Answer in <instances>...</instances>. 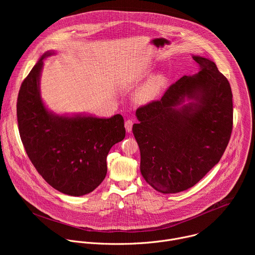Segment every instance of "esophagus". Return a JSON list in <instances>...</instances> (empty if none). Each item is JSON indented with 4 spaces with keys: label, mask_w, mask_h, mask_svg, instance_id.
<instances>
[{
    "label": "esophagus",
    "mask_w": 255,
    "mask_h": 255,
    "mask_svg": "<svg viewBox=\"0 0 255 255\" xmlns=\"http://www.w3.org/2000/svg\"><path fill=\"white\" fill-rule=\"evenodd\" d=\"M132 126H133V121L132 120H127L125 122V128H126V131L128 133H130L132 131Z\"/></svg>",
    "instance_id": "34e87169"
}]
</instances>
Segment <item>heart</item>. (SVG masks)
<instances>
[{
  "mask_svg": "<svg viewBox=\"0 0 255 255\" xmlns=\"http://www.w3.org/2000/svg\"><path fill=\"white\" fill-rule=\"evenodd\" d=\"M166 84L165 76L157 74L145 82L136 93V101L140 104H146L154 100Z\"/></svg>",
  "mask_w": 255,
  "mask_h": 255,
  "instance_id": "b5f03b06",
  "label": "heart"
}]
</instances>
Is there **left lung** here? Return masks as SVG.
<instances>
[{
  "mask_svg": "<svg viewBox=\"0 0 255 255\" xmlns=\"http://www.w3.org/2000/svg\"><path fill=\"white\" fill-rule=\"evenodd\" d=\"M193 58L200 65L198 74L184 76L159 101L138 108L139 122L132 128L141 174L162 194L194 187L219 162L232 132L228 80L212 60Z\"/></svg>",
  "mask_w": 255,
  "mask_h": 255,
  "instance_id": "1",
  "label": "left lung"
}]
</instances>
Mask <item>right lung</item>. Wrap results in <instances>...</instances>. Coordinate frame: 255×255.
<instances>
[{"label": "right lung", "mask_w": 255, "mask_h": 255, "mask_svg": "<svg viewBox=\"0 0 255 255\" xmlns=\"http://www.w3.org/2000/svg\"><path fill=\"white\" fill-rule=\"evenodd\" d=\"M45 52L23 81L17 100L19 133L28 157L58 192L80 197L93 192L107 174V155L125 137L124 119L57 115L45 107L40 76Z\"/></svg>", "instance_id": "obj_1"}]
</instances>
